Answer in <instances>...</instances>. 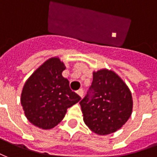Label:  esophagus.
I'll use <instances>...</instances> for the list:
<instances>
[{
  "instance_id": "1",
  "label": "esophagus",
  "mask_w": 157,
  "mask_h": 157,
  "mask_svg": "<svg viewBox=\"0 0 157 157\" xmlns=\"http://www.w3.org/2000/svg\"><path fill=\"white\" fill-rule=\"evenodd\" d=\"M77 94H78V95H79V96L81 97V98H83V89H82V88H80L79 90H78V91H77Z\"/></svg>"
}]
</instances>
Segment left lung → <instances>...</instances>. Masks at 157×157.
Listing matches in <instances>:
<instances>
[{
    "label": "left lung",
    "mask_w": 157,
    "mask_h": 157,
    "mask_svg": "<svg viewBox=\"0 0 157 157\" xmlns=\"http://www.w3.org/2000/svg\"><path fill=\"white\" fill-rule=\"evenodd\" d=\"M91 87L79 102L85 124L98 135L122 128L132 112V98L123 80L112 70L94 72Z\"/></svg>",
    "instance_id": "8db88e82"
}]
</instances>
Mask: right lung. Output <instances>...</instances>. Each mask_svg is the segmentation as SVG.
I'll list each match as a JSON object with an SVG mask.
<instances>
[{
	"label": "right lung",
	"instance_id": "add662e5",
	"mask_svg": "<svg viewBox=\"0 0 157 157\" xmlns=\"http://www.w3.org/2000/svg\"><path fill=\"white\" fill-rule=\"evenodd\" d=\"M65 65L57 57L50 58L27 79L21 93L25 115L33 125L51 129L63 120L67 109L81 99L62 76Z\"/></svg>",
	"mask_w": 157,
	"mask_h": 157
}]
</instances>
